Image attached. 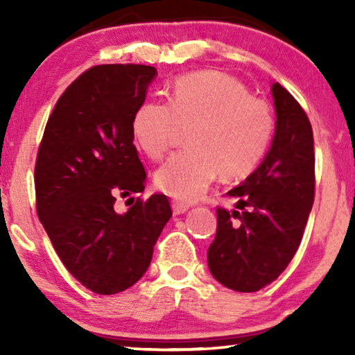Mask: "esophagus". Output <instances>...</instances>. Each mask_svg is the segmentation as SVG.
<instances>
[{
  "label": "esophagus",
  "mask_w": 355,
  "mask_h": 355,
  "mask_svg": "<svg viewBox=\"0 0 355 355\" xmlns=\"http://www.w3.org/2000/svg\"><path fill=\"white\" fill-rule=\"evenodd\" d=\"M172 209H173V214L175 215H182V214H185V211L190 209V205H189V203H185V202L173 200L172 202Z\"/></svg>",
  "instance_id": "obj_1"
}]
</instances>
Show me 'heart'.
Here are the masks:
<instances>
[{
  "mask_svg": "<svg viewBox=\"0 0 355 355\" xmlns=\"http://www.w3.org/2000/svg\"><path fill=\"white\" fill-rule=\"evenodd\" d=\"M180 126H190V146L157 170L155 183L170 197L193 202L218 173L240 178L254 172L270 146L275 120L267 101L248 95L237 78L197 71L175 81L168 103L141 105L133 115L132 132L138 146L158 160Z\"/></svg>",
  "mask_w": 355,
  "mask_h": 355,
  "instance_id": "1",
  "label": "heart"
}]
</instances>
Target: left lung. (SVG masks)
<instances>
[{
  "label": "left lung",
  "instance_id": "8db88e82",
  "mask_svg": "<svg viewBox=\"0 0 355 355\" xmlns=\"http://www.w3.org/2000/svg\"><path fill=\"white\" fill-rule=\"evenodd\" d=\"M275 135L259 168L229 191L239 210L217 209L207 260L211 275L237 292H257L285 270L302 240L315 195L311 121L291 93L272 85Z\"/></svg>",
  "mask_w": 355,
  "mask_h": 355
}]
</instances>
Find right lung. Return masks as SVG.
<instances>
[{"label":"right lung","instance_id":"add662e5","mask_svg":"<svg viewBox=\"0 0 355 355\" xmlns=\"http://www.w3.org/2000/svg\"><path fill=\"white\" fill-rule=\"evenodd\" d=\"M157 70L98 64L56 101L35 165L36 211L56 254L81 285L100 295L141 279L172 217L165 195L137 198L116 214V195L145 190L132 121Z\"/></svg>","mask_w":355,"mask_h":355}]
</instances>
